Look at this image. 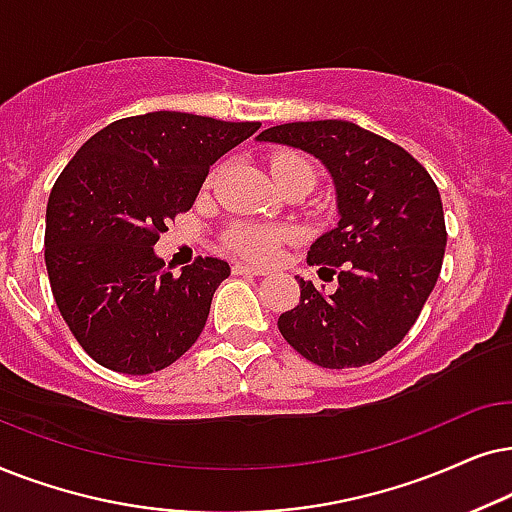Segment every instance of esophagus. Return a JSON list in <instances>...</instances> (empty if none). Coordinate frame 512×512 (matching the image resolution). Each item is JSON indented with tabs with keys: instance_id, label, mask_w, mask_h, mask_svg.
Returning a JSON list of instances; mask_svg holds the SVG:
<instances>
[{
	"instance_id": "34e87169",
	"label": "esophagus",
	"mask_w": 512,
	"mask_h": 512,
	"mask_svg": "<svg viewBox=\"0 0 512 512\" xmlns=\"http://www.w3.org/2000/svg\"><path fill=\"white\" fill-rule=\"evenodd\" d=\"M234 274H236V276H267V269L252 267V264L236 262V264H234Z\"/></svg>"
}]
</instances>
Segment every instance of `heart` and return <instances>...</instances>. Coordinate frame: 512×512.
Returning <instances> with one entry per match:
<instances>
[{
    "label": "heart",
    "mask_w": 512,
    "mask_h": 512,
    "mask_svg": "<svg viewBox=\"0 0 512 512\" xmlns=\"http://www.w3.org/2000/svg\"><path fill=\"white\" fill-rule=\"evenodd\" d=\"M281 168H311L309 161H304L302 156L295 154H281L276 156L274 163H271V170ZM290 234L283 229H269V227H234L227 234V245L231 250L241 252V255H248L252 260L267 262L276 255L278 245L288 241Z\"/></svg>",
    "instance_id": "1"
}]
</instances>
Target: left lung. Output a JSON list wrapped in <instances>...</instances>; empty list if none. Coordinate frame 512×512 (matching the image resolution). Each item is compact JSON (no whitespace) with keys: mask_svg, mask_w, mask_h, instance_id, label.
<instances>
[{"mask_svg":"<svg viewBox=\"0 0 512 512\" xmlns=\"http://www.w3.org/2000/svg\"><path fill=\"white\" fill-rule=\"evenodd\" d=\"M260 142L313 154L337 192L339 222L311 243L306 262L332 278L323 295L299 278V304L278 330L306 360L330 370L374 363L403 342L440 276L447 231L428 170L395 142L351 121H295Z\"/></svg>","mask_w":512,"mask_h":512,"instance_id":"obj_1","label":"left lung"}]
</instances>
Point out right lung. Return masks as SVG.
I'll list each match as a JSON object with an SVG mask.
<instances>
[{
    "instance_id": "1",
    "label": "right lung",
    "mask_w": 512,
    "mask_h": 512,
    "mask_svg": "<svg viewBox=\"0 0 512 512\" xmlns=\"http://www.w3.org/2000/svg\"><path fill=\"white\" fill-rule=\"evenodd\" d=\"M257 128L140 114L95 133L60 173L46 206V271L60 316L95 363L152 374L199 339L229 264L199 257L173 276L154 245L194 206L210 166Z\"/></svg>"
}]
</instances>
